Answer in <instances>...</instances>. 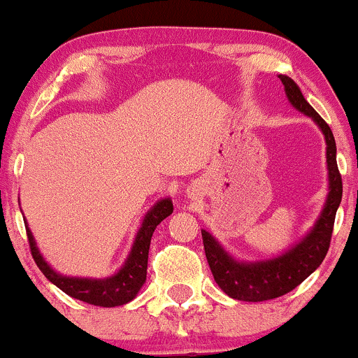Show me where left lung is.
<instances>
[{
    "label": "left lung",
    "mask_w": 358,
    "mask_h": 358,
    "mask_svg": "<svg viewBox=\"0 0 358 358\" xmlns=\"http://www.w3.org/2000/svg\"><path fill=\"white\" fill-rule=\"evenodd\" d=\"M289 104L313 122L323 133L327 143L328 195L315 225L296 244L285 252L259 261H241L229 252L210 232L202 229V239L208 266L217 285L225 294L241 301H266L289 293L320 268L330 248L335 215L342 202V176L336 166V145L330 126L323 121L287 76H279Z\"/></svg>",
    "instance_id": "1"
}]
</instances>
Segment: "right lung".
Wrapping results in <instances>:
<instances>
[{
  "label": "right lung",
  "mask_w": 358,
  "mask_h": 358,
  "mask_svg": "<svg viewBox=\"0 0 358 358\" xmlns=\"http://www.w3.org/2000/svg\"><path fill=\"white\" fill-rule=\"evenodd\" d=\"M171 213H173V202H171V199L158 200L146 212L124 264L108 278L67 276V274H62L59 271H55L45 261L42 252H40L28 224H24V227H27L31 256H34L36 266H38L48 281L53 282L57 287H60L69 296L80 299V301L89 303V305L114 308L126 305V303L133 301L138 296L139 289L146 282L148 252H150L151 237H153L155 229L158 227L159 222L165 220Z\"/></svg>",
  "instance_id": "right-lung-1"
}]
</instances>
